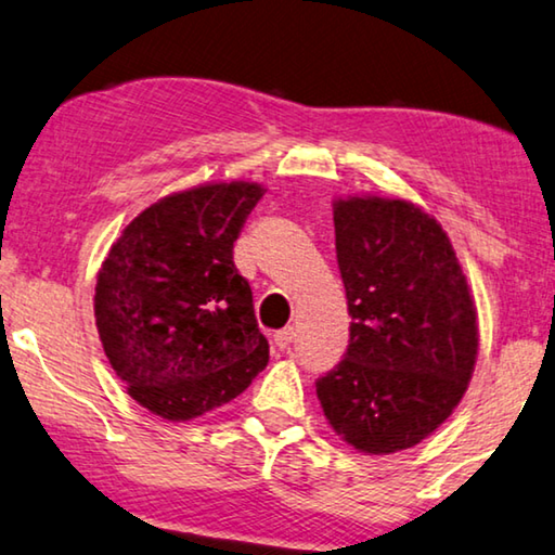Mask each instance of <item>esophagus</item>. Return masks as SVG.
Here are the masks:
<instances>
[{
  "label": "esophagus",
  "mask_w": 555,
  "mask_h": 555,
  "mask_svg": "<svg viewBox=\"0 0 555 555\" xmlns=\"http://www.w3.org/2000/svg\"><path fill=\"white\" fill-rule=\"evenodd\" d=\"M292 340H294V328H281L274 333V343L281 350H286L288 346H292Z\"/></svg>",
  "instance_id": "1"
}]
</instances>
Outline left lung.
I'll use <instances>...</instances> for the list:
<instances>
[{"instance_id":"1","label":"left lung","mask_w":555,"mask_h":555,"mask_svg":"<svg viewBox=\"0 0 555 555\" xmlns=\"http://www.w3.org/2000/svg\"><path fill=\"white\" fill-rule=\"evenodd\" d=\"M348 350L319 377L331 427L365 454L415 447L467 392L479 350L467 276L435 217L404 199L333 202Z\"/></svg>"}]
</instances>
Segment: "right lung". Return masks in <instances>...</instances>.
Segmentation results:
<instances>
[{
    "label": "right lung",
    "instance_id": "obj_1",
    "mask_svg": "<svg viewBox=\"0 0 555 555\" xmlns=\"http://www.w3.org/2000/svg\"><path fill=\"white\" fill-rule=\"evenodd\" d=\"M263 195L215 182L157 199L130 222L99 271L95 325L128 395L184 422L234 400L269 363L234 242Z\"/></svg>",
    "mask_w": 555,
    "mask_h": 555
}]
</instances>
